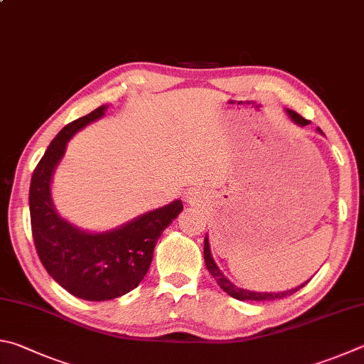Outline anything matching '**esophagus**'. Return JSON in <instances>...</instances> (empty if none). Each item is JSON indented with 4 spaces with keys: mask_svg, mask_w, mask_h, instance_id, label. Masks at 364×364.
<instances>
[{
    "mask_svg": "<svg viewBox=\"0 0 364 364\" xmlns=\"http://www.w3.org/2000/svg\"><path fill=\"white\" fill-rule=\"evenodd\" d=\"M189 199H191V200H193V196H191V197H189Z\"/></svg>",
    "mask_w": 364,
    "mask_h": 364,
    "instance_id": "obj_1",
    "label": "esophagus"
}]
</instances>
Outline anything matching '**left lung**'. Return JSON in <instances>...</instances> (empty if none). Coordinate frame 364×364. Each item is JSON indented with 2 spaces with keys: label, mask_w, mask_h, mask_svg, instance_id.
<instances>
[{
  "label": "left lung",
  "mask_w": 364,
  "mask_h": 364,
  "mask_svg": "<svg viewBox=\"0 0 364 364\" xmlns=\"http://www.w3.org/2000/svg\"><path fill=\"white\" fill-rule=\"evenodd\" d=\"M288 114H289V117H291L297 125H302V127L310 122V121H307V119H304L301 114H297L296 111L288 109ZM318 132H321V130L318 129ZM321 134H323V132H321ZM203 257H205V266H207L208 272L216 280L218 285L221 287L223 291H226L229 296H232L234 299H239V301H275V299H283V297L291 296L293 293L297 291V289H301L302 287H306L307 283L310 282V280H307L306 283H302L301 287L293 288V289H288V291H282V293H255V291H248V289L237 288L234 283H230L226 279V277L221 274V270L218 269L216 262L213 261V256H211L210 245H208V237H205V242H203Z\"/></svg>",
  "instance_id": "8db88e82"
}]
</instances>
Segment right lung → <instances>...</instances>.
Here are the masks:
<instances>
[{
    "mask_svg": "<svg viewBox=\"0 0 364 364\" xmlns=\"http://www.w3.org/2000/svg\"><path fill=\"white\" fill-rule=\"evenodd\" d=\"M103 114L105 107H100L58 132L33 170L28 196L39 261L58 285L85 301H109L140 285L153 261L157 239L183 210L181 200H175L103 234L79 230L55 213L50 199L52 173L70 138Z\"/></svg>",
    "mask_w": 364,
    "mask_h": 364,
    "instance_id": "right-lung-1",
    "label": "right lung"
}]
</instances>
